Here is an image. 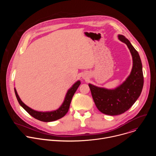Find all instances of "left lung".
Listing matches in <instances>:
<instances>
[{"label":"left lung","mask_w":156,"mask_h":156,"mask_svg":"<svg viewBox=\"0 0 156 156\" xmlns=\"http://www.w3.org/2000/svg\"><path fill=\"white\" fill-rule=\"evenodd\" d=\"M119 39L125 43L133 57V69L126 80L115 90H109L89 84L98 109L108 115H117L127 111L140 97L144 84L142 63L137 51L123 35Z\"/></svg>","instance_id":"obj_1"}]
</instances>
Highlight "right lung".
Here are the masks:
<instances>
[{
  "label": "right lung",
  "instance_id": "obj_1",
  "mask_svg": "<svg viewBox=\"0 0 156 156\" xmlns=\"http://www.w3.org/2000/svg\"><path fill=\"white\" fill-rule=\"evenodd\" d=\"M80 84H81V82L80 81H78L76 83H75L73 85V86L68 91L67 93H66L65 98V101L58 109L55 111H52V112H37V111L34 110L32 108L28 107L27 105H26L23 102L21 101L20 98H19L17 94L15 88L14 90H15V93L16 99L19 104L30 115H31L33 117H34V119L38 120H40L42 122H52V121L57 120L59 119H61L62 117L65 116L66 113H67L70 107V105L72 98L75 93L77 90L78 87L80 85Z\"/></svg>",
  "mask_w": 156,
  "mask_h": 156
}]
</instances>
